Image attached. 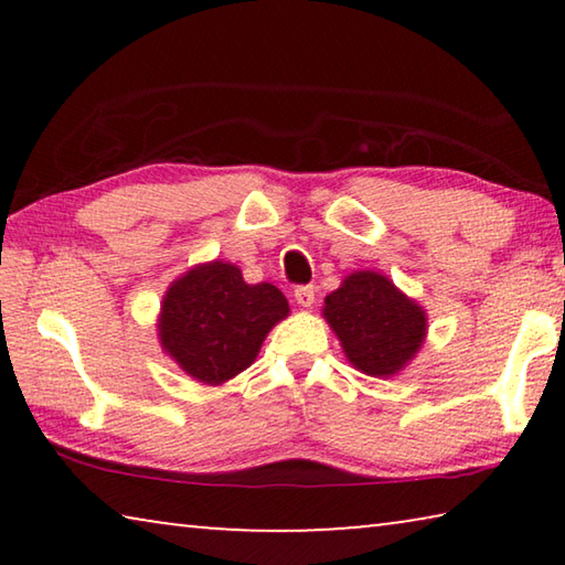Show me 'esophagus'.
I'll list each match as a JSON object with an SVG mask.
<instances>
[{
    "label": "esophagus",
    "mask_w": 565,
    "mask_h": 565,
    "mask_svg": "<svg viewBox=\"0 0 565 565\" xmlns=\"http://www.w3.org/2000/svg\"><path fill=\"white\" fill-rule=\"evenodd\" d=\"M294 299L299 306H311L317 301V289H313L311 284H303V286H296L294 289Z\"/></svg>",
    "instance_id": "esophagus-1"
}]
</instances>
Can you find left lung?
Wrapping results in <instances>:
<instances>
[{
    "mask_svg": "<svg viewBox=\"0 0 565 565\" xmlns=\"http://www.w3.org/2000/svg\"><path fill=\"white\" fill-rule=\"evenodd\" d=\"M323 317L349 361L369 376H391L414 359L426 337V317L386 276L351 274L331 291Z\"/></svg>",
    "mask_w": 565,
    "mask_h": 565,
    "instance_id": "left-lung-1",
    "label": "left lung"
}]
</instances>
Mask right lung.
Returning a JSON list of instances; mask_svg holds the SVG:
<instances>
[{
	"instance_id": "1",
	"label": "right lung",
	"mask_w": 565,
	"mask_h": 565,
	"mask_svg": "<svg viewBox=\"0 0 565 565\" xmlns=\"http://www.w3.org/2000/svg\"><path fill=\"white\" fill-rule=\"evenodd\" d=\"M289 301L274 284H246L234 264L196 266L164 296L161 347L189 376L224 384L248 369Z\"/></svg>"
}]
</instances>
